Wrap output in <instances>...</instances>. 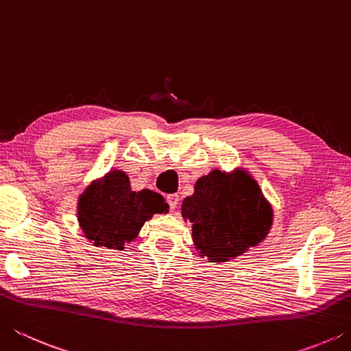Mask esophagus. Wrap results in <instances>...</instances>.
I'll return each instance as SVG.
<instances>
[{"instance_id": "34e87169", "label": "esophagus", "mask_w": 351, "mask_h": 351, "mask_svg": "<svg viewBox=\"0 0 351 351\" xmlns=\"http://www.w3.org/2000/svg\"><path fill=\"white\" fill-rule=\"evenodd\" d=\"M167 203H169V206H170V210H175L178 203H180V195H176V193L169 195V197H167Z\"/></svg>"}]
</instances>
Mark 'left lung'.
Here are the masks:
<instances>
[{
    "instance_id": "obj_1",
    "label": "left lung",
    "mask_w": 351,
    "mask_h": 351,
    "mask_svg": "<svg viewBox=\"0 0 351 351\" xmlns=\"http://www.w3.org/2000/svg\"><path fill=\"white\" fill-rule=\"evenodd\" d=\"M181 213L192 224L195 247L215 263L257 246L269 232L272 209L258 184L245 171L213 170L199 178Z\"/></svg>"
}]
</instances>
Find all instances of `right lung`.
<instances>
[{
  "mask_svg": "<svg viewBox=\"0 0 351 351\" xmlns=\"http://www.w3.org/2000/svg\"><path fill=\"white\" fill-rule=\"evenodd\" d=\"M169 204L153 190L133 192L128 176L112 170L93 182L79 199V223L94 246L122 251L133 241L147 219L154 213H165Z\"/></svg>",
  "mask_w": 351,
  "mask_h": 351,
  "instance_id": "right-lung-1",
  "label": "right lung"
}]
</instances>
